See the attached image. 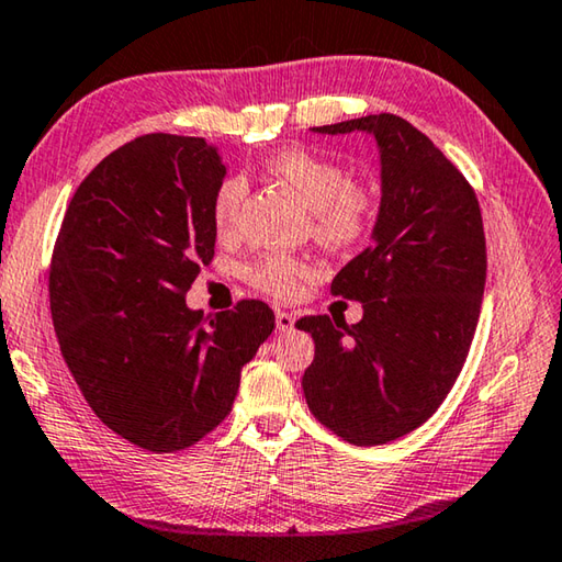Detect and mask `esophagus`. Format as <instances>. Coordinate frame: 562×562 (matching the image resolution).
Wrapping results in <instances>:
<instances>
[{"instance_id":"esophagus-1","label":"esophagus","mask_w":562,"mask_h":562,"mask_svg":"<svg viewBox=\"0 0 562 562\" xmlns=\"http://www.w3.org/2000/svg\"><path fill=\"white\" fill-rule=\"evenodd\" d=\"M293 326H296V318H293L291 313H286V311H279V313H276V328H279L281 333H289V330H293Z\"/></svg>"}]
</instances>
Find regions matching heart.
Returning a JSON list of instances; mask_svg holds the SVG:
<instances>
[{
  "label": "heart",
  "mask_w": 562,
  "mask_h": 562,
  "mask_svg": "<svg viewBox=\"0 0 562 562\" xmlns=\"http://www.w3.org/2000/svg\"><path fill=\"white\" fill-rule=\"evenodd\" d=\"M263 170L276 180L293 187L311 210L313 234L333 249L360 241L375 222V196L358 182H350L340 165L323 160L301 147H283L263 160ZM249 192L244 175L232 172L214 187L210 216L216 234H232ZM313 273L306 259L289 254H263L244 269L249 286L273 299H289L296 293L301 279Z\"/></svg>",
  "instance_id": "obj_1"
}]
</instances>
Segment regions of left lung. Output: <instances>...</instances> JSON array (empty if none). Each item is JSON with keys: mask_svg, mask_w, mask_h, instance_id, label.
<instances>
[{"mask_svg": "<svg viewBox=\"0 0 562 562\" xmlns=\"http://www.w3.org/2000/svg\"><path fill=\"white\" fill-rule=\"evenodd\" d=\"M368 133L380 153L372 244L330 283L362 303V321L296 323L316 340L303 375L313 415L350 445L409 435L454 387L474 338L486 283V236L467 177L405 117L380 113L313 127Z\"/></svg>", "mask_w": 562, "mask_h": 562, "instance_id": "left-lung-1", "label": "left lung"}]
</instances>
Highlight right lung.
Returning <instances> with one entry per match:
<instances>
[{
  "label": "right lung",
  "instance_id": "right-lung-1",
  "mask_svg": "<svg viewBox=\"0 0 562 562\" xmlns=\"http://www.w3.org/2000/svg\"><path fill=\"white\" fill-rule=\"evenodd\" d=\"M224 175L204 137H135L78 184L54 246L48 299L66 366L95 417L155 454L229 415L241 368L273 330L263 301L216 316L184 303L214 256Z\"/></svg>",
  "mask_w": 562,
  "mask_h": 562
}]
</instances>
